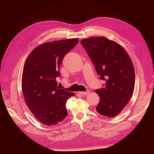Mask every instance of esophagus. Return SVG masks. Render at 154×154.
I'll return each mask as SVG.
<instances>
[{
    "label": "esophagus",
    "instance_id": "obj_1",
    "mask_svg": "<svg viewBox=\"0 0 154 154\" xmlns=\"http://www.w3.org/2000/svg\"><path fill=\"white\" fill-rule=\"evenodd\" d=\"M78 94H82V95H87L88 94H89L90 91H85V92H78Z\"/></svg>",
    "mask_w": 154,
    "mask_h": 154
}]
</instances>
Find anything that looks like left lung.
I'll return each instance as SVG.
<instances>
[{"instance_id":"8db88e82","label":"left lung","mask_w":154,"mask_h":154,"mask_svg":"<svg viewBox=\"0 0 154 154\" xmlns=\"http://www.w3.org/2000/svg\"><path fill=\"white\" fill-rule=\"evenodd\" d=\"M85 49L104 88L96 90L100 102L96 109L101 115L114 117L119 114L132 96L135 72L132 60L122 45L103 36L83 39Z\"/></svg>"}]
</instances>
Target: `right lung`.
<instances>
[{
	"mask_svg": "<svg viewBox=\"0 0 154 154\" xmlns=\"http://www.w3.org/2000/svg\"><path fill=\"white\" fill-rule=\"evenodd\" d=\"M78 38L49 42L31 51L23 69L22 88L26 104L35 117L45 125H56L66 117L67 100L74 96L58 87L59 67Z\"/></svg>",
	"mask_w": 154,
	"mask_h": 154,
	"instance_id": "add662e5",
	"label": "right lung"
}]
</instances>
